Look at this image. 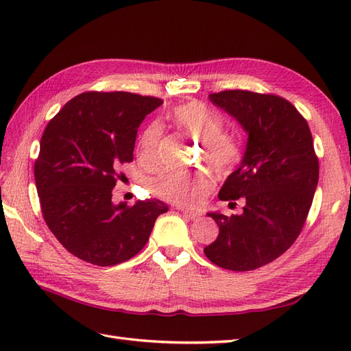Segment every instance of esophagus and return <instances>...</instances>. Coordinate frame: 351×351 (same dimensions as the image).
<instances>
[{
  "label": "esophagus",
  "instance_id": "1",
  "mask_svg": "<svg viewBox=\"0 0 351 351\" xmlns=\"http://www.w3.org/2000/svg\"><path fill=\"white\" fill-rule=\"evenodd\" d=\"M178 210L182 212V214L190 219H199L202 217L200 212H196V210H189V209H184V208H178Z\"/></svg>",
  "mask_w": 351,
  "mask_h": 351
}]
</instances>
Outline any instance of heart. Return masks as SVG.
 Listing matches in <instances>:
<instances>
[{"label": "heart", "mask_w": 351, "mask_h": 351, "mask_svg": "<svg viewBox=\"0 0 351 351\" xmlns=\"http://www.w3.org/2000/svg\"><path fill=\"white\" fill-rule=\"evenodd\" d=\"M171 121L183 132L202 142L205 162L217 173H228L240 161L241 151L232 137L224 134V121L202 102H187L176 107L169 114ZM161 137V125L151 124L141 136L137 152L142 161L155 162L156 146ZM210 176L206 173H184L167 169L152 184L154 192L171 204L193 206L202 202L212 189Z\"/></svg>", "instance_id": "obj_1"}]
</instances>
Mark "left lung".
Returning <instances> with one entry per match:
<instances>
[{"mask_svg": "<svg viewBox=\"0 0 351 351\" xmlns=\"http://www.w3.org/2000/svg\"><path fill=\"white\" fill-rule=\"evenodd\" d=\"M209 99L243 127L247 143L218 195L221 200L241 197V214L208 212L219 234L204 252L221 268L252 271L281 256L300 234L319 162L309 125L289 101L239 89L210 93Z\"/></svg>", "mask_w": 351, "mask_h": 351, "instance_id": "left-lung-1", "label": "left lung"}]
</instances>
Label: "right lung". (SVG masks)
I'll return each mask as SVG.
<instances>
[{"instance_id":"obj_1","label":"right lung","mask_w":351,"mask_h":351,"mask_svg":"<svg viewBox=\"0 0 351 351\" xmlns=\"http://www.w3.org/2000/svg\"><path fill=\"white\" fill-rule=\"evenodd\" d=\"M161 99L129 92H84L42 134L35 162L40 209L52 234L82 261L114 267L149 240L168 206L158 199L114 204L119 169L133 159L137 129Z\"/></svg>"}]
</instances>
